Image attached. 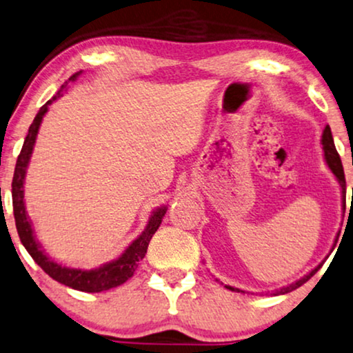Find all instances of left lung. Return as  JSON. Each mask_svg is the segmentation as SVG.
I'll list each match as a JSON object with an SVG mask.
<instances>
[{"mask_svg":"<svg viewBox=\"0 0 353 353\" xmlns=\"http://www.w3.org/2000/svg\"><path fill=\"white\" fill-rule=\"evenodd\" d=\"M323 148H324V156H325V161H327L329 168H331V171L334 172V176L337 177L339 184H341L342 187V195H343V200H345V176H343V168H342V163H341V156H339L337 150H336V145H334V138H332V133H331V127H325L324 132H323ZM321 267H323V264L316 267L314 270H311L310 274L303 276V279L298 280V282L288 285V287H283L280 288L279 292L274 293V295H285V293H290L293 292V290H296L298 287H301L303 283H306L307 280L313 276L316 272H318ZM228 290H231V292H241V290L234 288V287H226Z\"/></svg>","mask_w":353,"mask_h":353,"instance_id":"left-lung-1","label":"left lung"}]
</instances>
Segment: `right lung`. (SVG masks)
Instances as JSON below:
<instances>
[{
    "label": "right lung",
    "instance_id": "obj_1",
    "mask_svg": "<svg viewBox=\"0 0 353 353\" xmlns=\"http://www.w3.org/2000/svg\"><path fill=\"white\" fill-rule=\"evenodd\" d=\"M78 73L71 74L70 81H74L77 79ZM66 88V83L60 88V91L57 92L55 96L52 97L50 101H47L46 104L40 107V110L35 115L32 125L29 127V133L26 137L24 145H22V150L19 156H17L16 161V169H14V177H12V212H14V220H16V230L17 234H19L21 243L24 244V248L28 249L30 257L37 262V265L42 267V270L52 276L57 282L66 285V287L79 290V292L86 293H97L104 292V290L119 287L127 282L128 279L133 275V272L137 270L138 262L145 257L146 249H148V244L156 230L161 225L164 213H166V207L158 208L151 215L148 225L143 233L140 234V238H137L130 246L127 248L122 256H120L117 261L109 262V264L99 267V269L94 270H81V269H68V267H61L57 262H53L52 259H48L43 251H40L39 243L34 238L32 226H30V221L28 218V213H26V205H24V177H26V169H28L30 154H32L35 137H37L40 122H42L43 115H46L48 105L52 104L53 101L60 96V92Z\"/></svg>",
    "mask_w": 353,
    "mask_h": 353
}]
</instances>
